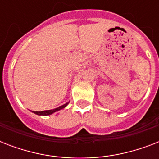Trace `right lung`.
I'll return each instance as SVG.
<instances>
[{"mask_svg": "<svg viewBox=\"0 0 159 159\" xmlns=\"http://www.w3.org/2000/svg\"><path fill=\"white\" fill-rule=\"evenodd\" d=\"M68 103H66V104L62 105V106H59V107H57V108H55L53 110H48V111H33L34 113L36 114V115H39V116H49L51 114L54 113L56 111H60V110H62L63 109L64 107L67 106Z\"/></svg>", "mask_w": 159, "mask_h": 159, "instance_id": "obj_1", "label": "right lung"}]
</instances>
